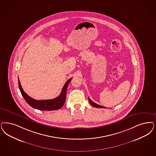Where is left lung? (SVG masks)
<instances>
[{"mask_svg": "<svg viewBox=\"0 0 156 156\" xmlns=\"http://www.w3.org/2000/svg\"><path fill=\"white\" fill-rule=\"evenodd\" d=\"M88 100H89V103L91 104L92 106H93V107H94L98 108H105V107H102V106H101V105H98V104H96L95 102H94L93 101H92L90 99V98H89V97H88Z\"/></svg>", "mask_w": 156, "mask_h": 156, "instance_id": "left-lung-1", "label": "left lung"}]
</instances>
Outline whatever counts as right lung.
Instances as JSON below:
<instances>
[{
  "instance_id": "1",
  "label": "right lung",
  "mask_w": 156,
  "mask_h": 156,
  "mask_svg": "<svg viewBox=\"0 0 156 156\" xmlns=\"http://www.w3.org/2000/svg\"><path fill=\"white\" fill-rule=\"evenodd\" d=\"M71 80H72V78H70L66 82L58 97L54 99L47 100H37L29 96L22 88L19 79H18V86L22 96L23 97L25 101L30 106L35 109H37L41 111H54V110L59 109L60 108H61L63 106L66 101L67 87Z\"/></svg>"
}]
</instances>
